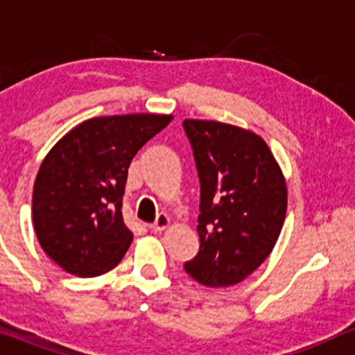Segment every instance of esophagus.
<instances>
[{
	"label": "esophagus",
	"mask_w": 355,
	"mask_h": 355,
	"mask_svg": "<svg viewBox=\"0 0 355 355\" xmlns=\"http://www.w3.org/2000/svg\"><path fill=\"white\" fill-rule=\"evenodd\" d=\"M169 225H171V218L167 216L166 213H161V214H157L156 221L150 225V228H153V231H164Z\"/></svg>",
	"instance_id": "34e87169"
}]
</instances>
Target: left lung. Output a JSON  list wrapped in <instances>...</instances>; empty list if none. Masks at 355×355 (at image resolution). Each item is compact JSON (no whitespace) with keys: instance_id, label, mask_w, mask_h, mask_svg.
Masks as SVG:
<instances>
[{"instance_id":"left-lung-1","label":"left lung","mask_w":355,"mask_h":355,"mask_svg":"<svg viewBox=\"0 0 355 355\" xmlns=\"http://www.w3.org/2000/svg\"><path fill=\"white\" fill-rule=\"evenodd\" d=\"M182 125L201 184V245L184 268L202 285H236L263 263L280 236L288 202L285 176L252 130L199 119Z\"/></svg>"}]
</instances>
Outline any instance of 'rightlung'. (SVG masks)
Segmentation results:
<instances>
[{"label": "right lung", "instance_id": "1", "mask_svg": "<svg viewBox=\"0 0 355 355\" xmlns=\"http://www.w3.org/2000/svg\"><path fill=\"white\" fill-rule=\"evenodd\" d=\"M171 121L164 114L89 119L43 159L33 186V226L43 252L65 272L98 277L121 263L134 238L122 218L127 169Z\"/></svg>", "mask_w": 355, "mask_h": 355}]
</instances>
